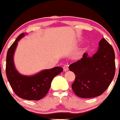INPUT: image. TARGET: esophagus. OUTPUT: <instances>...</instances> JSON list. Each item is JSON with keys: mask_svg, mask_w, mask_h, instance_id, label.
<instances>
[{"mask_svg": "<svg viewBox=\"0 0 120 120\" xmlns=\"http://www.w3.org/2000/svg\"><path fill=\"white\" fill-rule=\"evenodd\" d=\"M63 68L64 71H66L68 70V69H69V68H68V64H65V65H64Z\"/></svg>", "mask_w": 120, "mask_h": 120, "instance_id": "1", "label": "esophagus"}]
</instances>
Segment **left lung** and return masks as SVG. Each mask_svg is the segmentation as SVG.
<instances>
[{"label":"left lung","instance_id":"obj_1","mask_svg":"<svg viewBox=\"0 0 120 120\" xmlns=\"http://www.w3.org/2000/svg\"><path fill=\"white\" fill-rule=\"evenodd\" d=\"M69 70L76 76L71 85L76 95L81 98L100 96L115 76V53L112 45L102 38L97 52L93 57L84 53L80 60L69 65Z\"/></svg>","mask_w":120,"mask_h":120}]
</instances>
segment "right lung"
<instances>
[{"mask_svg": "<svg viewBox=\"0 0 120 120\" xmlns=\"http://www.w3.org/2000/svg\"><path fill=\"white\" fill-rule=\"evenodd\" d=\"M24 35L21 34L11 45L6 55V75L12 90L20 98L29 100H38L47 94L53 79L63 71L62 67H56L45 70L32 76L20 75L15 68L13 55L17 42Z\"/></svg>", "mask_w": 120, "mask_h": 120, "instance_id": "right-lung-1", "label": "right lung"}]
</instances>
